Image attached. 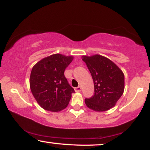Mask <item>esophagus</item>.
<instances>
[{
	"label": "esophagus",
	"instance_id": "obj_1",
	"mask_svg": "<svg viewBox=\"0 0 150 150\" xmlns=\"http://www.w3.org/2000/svg\"><path fill=\"white\" fill-rule=\"evenodd\" d=\"M81 90H82V87H81L80 86H78L77 87L75 88V91H76V92H80Z\"/></svg>",
	"mask_w": 150,
	"mask_h": 150
}]
</instances>
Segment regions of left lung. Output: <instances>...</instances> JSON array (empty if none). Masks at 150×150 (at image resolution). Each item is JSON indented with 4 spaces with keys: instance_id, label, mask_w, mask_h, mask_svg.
I'll use <instances>...</instances> for the list:
<instances>
[{
    "instance_id": "left-lung-1",
    "label": "left lung",
    "mask_w": 150,
    "mask_h": 150,
    "mask_svg": "<svg viewBox=\"0 0 150 150\" xmlns=\"http://www.w3.org/2000/svg\"><path fill=\"white\" fill-rule=\"evenodd\" d=\"M91 73L94 95L84 100L86 105L96 112L107 111L116 105L124 90V75L114 62L101 55L82 56Z\"/></svg>"
}]
</instances>
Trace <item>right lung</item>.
<instances>
[{"mask_svg": "<svg viewBox=\"0 0 150 150\" xmlns=\"http://www.w3.org/2000/svg\"><path fill=\"white\" fill-rule=\"evenodd\" d=\"M73 59V56L55 54L42 59L32 68L30 88L43 109L59 112L68 106L75 91L68 84L64 71Z\"/></svg>", "mask_w": 150, "mask_h": 150, "instance_id": "1", "label": "right lung"}]
</instances>
